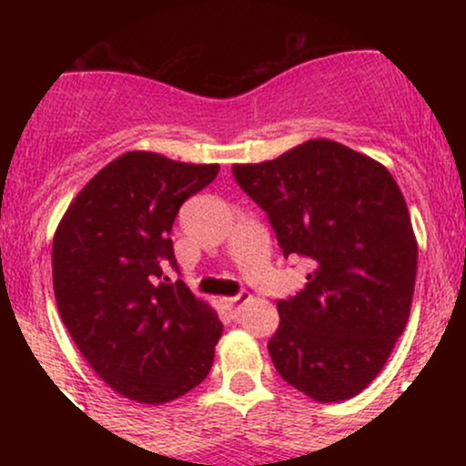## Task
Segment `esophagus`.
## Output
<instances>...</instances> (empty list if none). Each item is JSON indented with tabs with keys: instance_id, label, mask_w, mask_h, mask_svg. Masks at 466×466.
<instances>
[{
	"instance_id": "34e87169",
	"label": "esophagus",
	"mask_w": 466,
	"mask_h": 466,
	"mask_svg": "<svg viewBox=\"0 0 466 466\" xmlns=\"http://www.w3.org/2000/svg\"><path fill=\"white\" fill-rule=\"evenodd\" d=\"M226 307L229 309V311H232L234 315L237 313H240V309H243V304H248L249 302V293H238V296H234V298H226Z\"/></svg>"
}]
</instances>
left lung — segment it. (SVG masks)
Here are the masks:
<instances>
[{
  "instance_id": "1",
  "label": "left lung",
  "mask_w": 466,
  "mask_h": 466,
  "mask_svg": "<svg viewBox=\"0 0 466 466\" xmlns=\"http://www.w3.org/2000/svg\"><path fill=\"white\" fill-rule=\"evenodd\" d=\"M232 173L267 212L282 254L313 267L302 291L278 300L267 344L278 374L322 403L352 399L386 366L410 318L419 245L399 184L333 140Z\"/></svg>"
}]
</instances>
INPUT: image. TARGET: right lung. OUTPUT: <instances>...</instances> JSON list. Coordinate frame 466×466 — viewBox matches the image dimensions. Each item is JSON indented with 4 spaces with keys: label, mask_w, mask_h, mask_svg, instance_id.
<instances>
[{
    "label": "right lung",
    "mask_w": 466,
    "mask_h": 466,
    "mask_svg": "<svg viewBox=\"0 0 466 466\" xmlns=\"http://www.w3.org/2000/svg\"><path fill=\"white\" fill-rule=\"evenodd\" d=\"M217 173L218 164L125 153L89 179L58 223V313L80 355L122 397L162 405L210 372L223 324L184 280L170 282L162 265L179 269L175 217Z\"/></svg>",
    "instance_id": "add662e5"
}]
</instances>
